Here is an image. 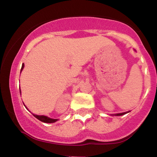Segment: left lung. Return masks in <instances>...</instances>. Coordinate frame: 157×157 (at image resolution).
<instances>
[{"label":"left lung","mask_w":157,"mask_h":157,"mask_svg":"<svg viewBox=\"0 0 157 157\" xmlns=\"http://www.w3.org/2000/svg\"><path fill=\"white\" fill-rule=\"evenodd\" d=\"M125 113H126V112H125V113H117V116H121V115H123V114H125Z\"/></svg>","instance_id":"left-lung-1"}]
</instances>
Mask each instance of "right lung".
Wrapping results in <instances>:
<instances>
[{"label":"right lung","instance_id":"obj_1","mask_svg":"<svg viewBox=\"0 0 157 157\" xmlns=\"http://www.w3.org/2000/svg\"><path fill=\"white\" fill-rule=\"evenodd\" d=\"M23 66H24V64L22 65V68H21V72L23 68ZM33 115L37 119V120H40L41 122H46V123H53V122L57 121V120H56V119H51V118L48 117H46V116H40V115H35V114H33Z\"/></svg>","mask_w":157,"mask_h":157}]
</instances>
